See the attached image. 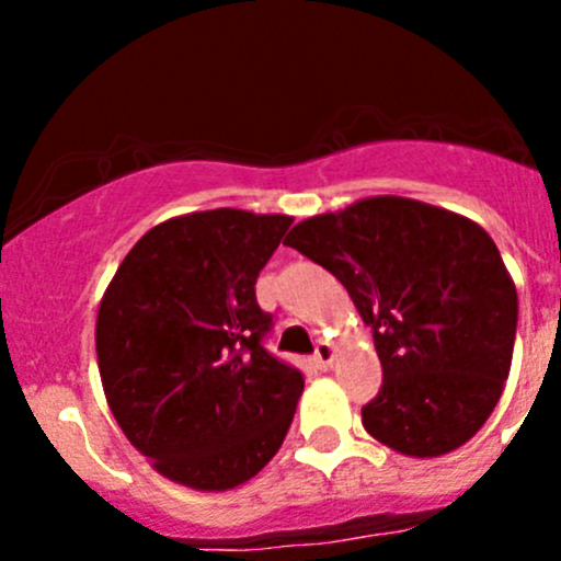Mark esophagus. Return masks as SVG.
Returning a JSON list of instances; mask_svg holds the SVG:
<instances>
[{"label": "esophagus", "instance_id": "obj_1", "mask_svg": "<svg viewBox=\"0 0 561 561\" xmlns=\"http://www.w3.org/2000/svg\"><path fill=\"white\" fill-rule=\"evenodd\" d=\"M312 358H314L317 369H328V366H331V360H333V347L328 342H317Z\"/></svg>", "mask_w": 561, "mask_h": 561}]
</instances>
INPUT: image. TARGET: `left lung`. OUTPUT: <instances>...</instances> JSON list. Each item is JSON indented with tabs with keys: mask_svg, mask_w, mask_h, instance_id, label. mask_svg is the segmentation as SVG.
I'll return each instance as SVG.
<instances>
[{
	"mask_svg": "<svg viewBox=\"0 0 561 561\" xmlns=\"http://www.w3.org/2000/svg\"><path fill=\"white\" fill-rule=\"evenodd\" d=\"M331 271L375 333L382 388L366 432L404 456L456 450L507 380L518 296L480 225L410 197H369L304 219L285 239Z\"/></svg>",
	"mask_w": 561,
	"mask_h": 561,
	"instance_id": "left-lung-1",
	"label": "left lung"
}]
</instances>
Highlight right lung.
<instances>
[{
	"label": "right lung",
	"instance_id": "right-lung-1",
	"mask_svg": "<svg viewBox=\"0 0 561 561\" xmlns=\"http://www.w3.org/2000/svg\"><path fill=\"white\" fill-rule=\"evenodd\" d=\"M293 225L239 208L186 214L129 249L98 312L105 399L157 472L197 491L254 478L285 443L304 375L265 350L254 282Z\"/></svg>",
	"mask_w": 561,
	"mask_h": 561
}]
</instances>
